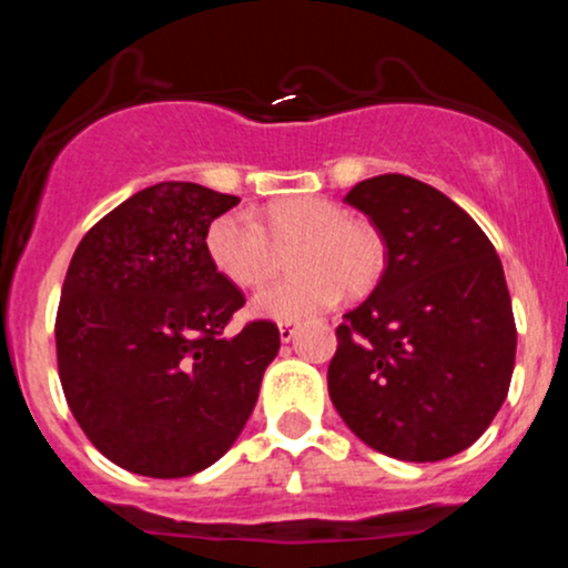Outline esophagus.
I'll use <instances>...</instances> for the list:
<instances>
[{
  "label": "esophagus",
  "instance_id": "34e87169",
  "mask_svg": "<svg viewBox=\"0 0 568 568\" xmlns=\"http://www.w3.org/2000/svg\"><path fill=\"white\" fill-rule=\"evenodd\" d=\"M293 336H296V323H280V338L288 344Z\"/></svg>",
  "mask_w": 568,
  "mask_h": 568
}]
</instances>
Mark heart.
<instances>
[{"instance_id": "b5f03b06", "label": "heart", "mask_w": 568, "mask_h": 568, "mask_svg": "<svg viewBox=\"0 0 568 568\" xmlns=\"http://www.w3.org/2000/svg\"><path fill=\"white\" fill-rule=\"evenodd\" d=\"M202 245L219 277L240 291L264 285L277 266V251L293 245L288 270L296 275L253 298L258 317L283 323L328 310L342 291L366 293L384 266L382 234L323 197L277 200L262 221L243 211L221 213L207 224Z\"/></svg>"}]
</instances>
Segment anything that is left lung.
I'll return each instance as SVG.
<instances>
[{"label": "left lung", "instance_id": "obj_1", "mask_svg": "<svg viewBox=\"0 0 568 568\" xmlns=\"http://www.w3.org/2000/svg\"><path fill=\"white\" fill-rule=\"evenodd\" d=\"M344 200L382 234L387 266L336 328L331 400L357 438L395 459L465 452L497 416L515 366L497 251L454 200L410 175H374Z\"/></svg>", "mask_w": 568, "mask_h": 568}]
</instances>
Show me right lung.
Masks as SVG:
<instances>
[{"instance_id":"add662e5","label":"right lung","mask_w":568,"mask_h":568,"mask_svg":"<svg viewBox=\"0 0 568 568\" xmlns=\"http://www.w3.org/2000/svg\"><path fill=\"white\" fill-rule=\"evenodd\" d=\"M237 202L162 181L106 213L71 256L55 315L63 395L98 452L135 475L186 478L221 459L280 349L270 321L224 334L245 296L202 240Z\"/></svg>"}]
</instances>
